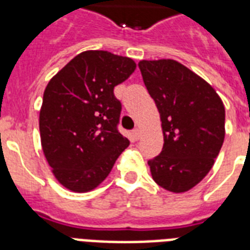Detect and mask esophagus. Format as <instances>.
Returning a JSON list of instances; mask_svg holds the SVG:
<instances>
[{
  "instance_id": "esophagus-1",
  "label": "esophagus",
  "mask_w": 250,
  "mask_h": 250,
  "mask_svg": "<svg viewBox=\"0 0 250 250\" xmlns=\"http://www.w3.org/2000/svg\"><path fill=\"white\" fill-rule=\"evenodd\" d=\"M132 137L135 139V140H139V139H140V129L133 128L132 129Z\"/></svg>"
}]
</instances>
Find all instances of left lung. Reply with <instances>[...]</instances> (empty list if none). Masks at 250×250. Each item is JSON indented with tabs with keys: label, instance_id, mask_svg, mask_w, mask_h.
<instances>
[{
	"label": "left lung",
	"instance_id": "left-lung-1",
	"mask_svg": "<svg viewBox=\"0 0 250 250\" xmlns=\"http://www.w3.org/2000/svg\"><path fill=\"white\" fill-rule=\"evenodd\" d=\"M144 84L160 111L161 154L148 161L153 180L182 193L211 170L225 140V105L215 89L174 60L140 61Z\"/></svg>",
	"mask_w": 250,
	"mask_h": 250
}]
</instances>
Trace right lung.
<instances>
[{"label":"right lung","instance_id":"obj_1","mask_svg":"<svg viewBox=\"0 0 250 250\" xmlns=\"http://www.w3.org/2000/svg\"><path fill=\"white\" fill-rule=\"evenodd\" d=\"M135 68L128 57L86 50L45 88L39 121L41 146L56 179L67 189H94L129 145L118 131L122 104L114 86Z\"/></svg>","mask_w":250,"mask_h":250}]
</instances>
